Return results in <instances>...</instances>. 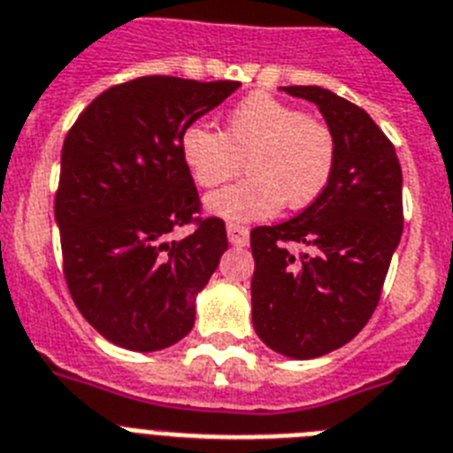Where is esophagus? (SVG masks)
<instances>
[{
	"mask_svg": "<svg viewBox=\"0 0 453 453\" xmlns=\"http://www.w3.org/2000/svg\"><path fill=\"white\" fill-rule=\"evenodd\" d=\"M227 239L234 246L249 244V227L239 226V223H227Z\"/></svg>",
	"mask_w": 453,
	"mask_h": 453,
	"instance_id": "esophagus-1",
	"label": "esophagus"
}]
</instances>
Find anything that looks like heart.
I'll return each mask as SVG.
<instances>
[{"label":"heart","mask_w":453,"mask_h":453,"mask_svg":"<svg viewBox=\"0 0 453 453\" xmlns=\"http://www.w3.org/2000/svg\"><path fill=\"white\" fill-rule=\"evenodd\" d=\"M179 153L202 188L230 181L244 167L249 179L209 195L207 209L220 219H270L279 209H304L328 188L334 172V134L319 116L267 93H253L230 109L226 130L190 123Z\"/></svg>","instance_id":"obj_1"}]
</instances>
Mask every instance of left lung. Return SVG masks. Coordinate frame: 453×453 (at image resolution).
<instances>
[{"mask_svg": "<svg viewBox=\"0 0 453 453\" xmlns=\"http://www.w3.org/2000/svg\"><path fill=\"white\" fill-rule=\"evenodd\" d=\"M284 90L319 106L337 156L314 204L251 230L253 328L277 354L307 360L344 347L377 310L403 234V169L360 106L319 86Z\"/></svg>", "mask_w": 453, "mask_h": 453, "instance_id": "left-lung-1", "label": "left lung"}]
</instances>
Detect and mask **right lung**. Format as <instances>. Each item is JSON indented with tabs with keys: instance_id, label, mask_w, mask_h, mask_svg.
Listing matches in <instances>:
<instances>
[{
	"instance_id": "add662e5",
	"label": "right lung",
	"mask_w": 453,
	"mask_h": 453,
	"mask_svg": "<svg viewBox=\"0 0 453 453\" xmlns=\"http://www.w3.org/2000/svg\"><path fill=\"white\" fill-rule=\"evenodd\" d=\"M239 81L139 76L83 109L62 143L55 220L62 272L102 337L157 351L193 330L195 297L227 249L226 223L202 202L179 137ZM194 230L169 240L176 226Z\"/></svg>"
}]
</instances>
